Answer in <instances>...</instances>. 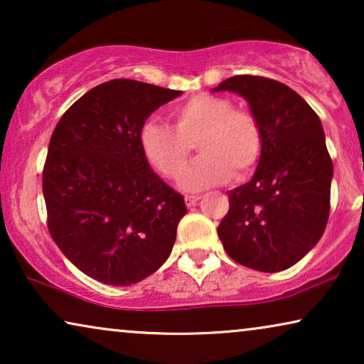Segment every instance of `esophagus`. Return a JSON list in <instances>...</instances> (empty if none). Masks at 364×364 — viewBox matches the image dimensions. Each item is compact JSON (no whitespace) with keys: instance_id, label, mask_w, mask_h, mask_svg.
Masks as SVG:
<instances>
[{"instance_id":"esophagus-1","label":"esophagus","mask_w":364,"mask_h":364,"mask_svg":"<svg viewBox=\"0 0 364 364\" xmlns=\"http://www.w3.org/2000/svg\"><path fill=\"white\" fill-rule=\"evenodd\" d=\"M198 198H200L198 196H186L183 197V200H186L187 207H192V205H196V202L198 200Z\"/></svg>"}]
</instances>
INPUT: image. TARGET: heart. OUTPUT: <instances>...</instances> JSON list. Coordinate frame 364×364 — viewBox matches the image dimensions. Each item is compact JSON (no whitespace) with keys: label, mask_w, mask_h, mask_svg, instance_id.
Wrapping results in <instances>:
<instances>
[{"label":"heart","mask_w":364,"mask_h":364,"mask_svg":"<svg viewBox=\"0 0 364 364\" xmlns=\"http://www.w3.org/2000/svg\"><path fill=\"white\" fill-rule=\"evenodd\" d=\"M172 127L147 121L139 131L142 156L157 173L176 178L193 143L203 156L178 178L182 188L196 192L245 177L260 161L263 131L250 111L233 107L228 97L196 94L168 114Z\"/></svg>","instance_id":"obj_1"}]
</instances>
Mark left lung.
Instances as JSON below:
<instances>
[{"label":"left lung","instance_id":"8db88e82","mask_svg":"<svg viewBox=\"0 0 364 364\" xmlns=\"http://www.w3.org/2000/svg\"><path fill=\"white\" fill-rule=\"evenodd\" d=\"M213 91L243 96L263 131L250 182L228 192L217 227L228 257L258 272H282L320 240L330 217L333 162L316 112L287 84L233 76Z\"/></svg>","mask_w":364,"mask_h":364}]
</instances>
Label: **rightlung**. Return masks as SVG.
Here are the masks:
<instances>
[{"label":"right lung","mask_w":364,"mask_h":364,"mask_svg":"<svg viewBox=\"0 0 364 364\" xmlns=\"http://www.w3.org/2000/svg\"><path fill=\"white\" fill-rule=\"evenodd\" d=\"M181 94L112 79L79 97L54 129L43 168L48 230L94 280L134 285L171 255L187 207L149 167L139 131Z\"/></svg>","instance_id":"right-lung-1"}]
</instances>
